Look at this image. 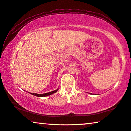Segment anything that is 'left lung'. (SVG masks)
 Returning a JSON list of instances; mask_svg holds the SVG:
<instances>
[{"mask_svg":"<svg viewBox=\"0 0 131 131\" xmlns=\"http://www.w3.org/2000/svg\"><path fill=\"white\" fill-rule=\"evenodd\" d=\"M90 94H92V93H90ZM95 95V94H94Z\"/></svg>","mask_w":131,"mask_h":131,"instance_id":"obj_1","label":"left lung"}]
</instances>
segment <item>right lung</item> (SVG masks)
Returning <instances> with one entry per match:
<instances>
[{
	"label": "right lung",
	"mask_w": 131,
	"mask_h": 131,
	"mask_svg": "<svg viewBox=\"0 0 131 131\" xmlns=\"http://www.w3.org/2000/svg\"><path fill=\"white\" fill-rule=\"evenodd\" d=\"M58 89H59V88H58V89H56V90L51 91V92H50L42 93V94H38V93H30V94L33 95H34V96H38V97H45V96H49V95H51L52 94H53V93L56 92L58 91Z\"/></svg>",
	"instance_id": "1"
}]
</instances>
